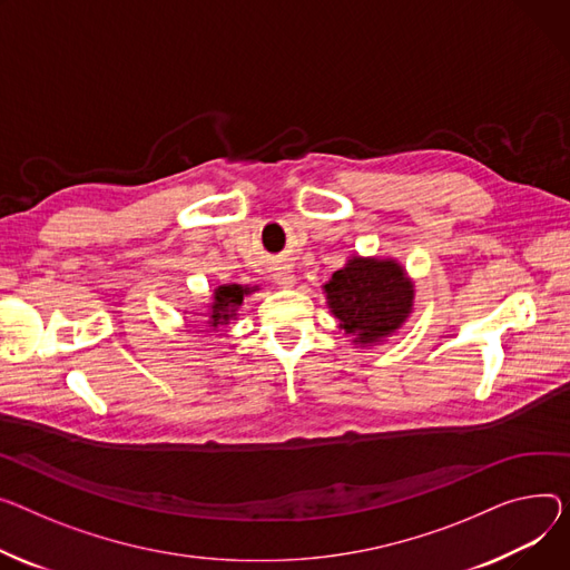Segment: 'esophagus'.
<instances>
[{
	"instance_id": "obj_1",
	"label": "esophagus",
	"mask_w": 570,
	"mask_h": 570,
	"mask_svg": "<svg viewBox=\"0 0 570 570\" xmlns=\"http://www.w3.org/2000/svg\"><path fill=\"white\" fill-rule=\"evenodd\" d=\"M275 282L284 288H291L295 284V275L288 271V268H279V273L275 275Z\"/></svg>"
}]
</instances>
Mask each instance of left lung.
Returning a JSON list of instances; mask_svg holds the SVG:
<instances>
[{"label": "left lung", "instance_id": "left-lung-1", "mask_svg": "<svg viewBox=\"0 0 570 570\" xmlns=\"http://www.w3.org/2000/svg\"><path fill=\"white\" fill-rule=\"evenodd\" d=\"M323 291L338 327L362 346L392 336L410 316L414 299L412 282L394 258L353 256Z\"/></svg>", "mask_w": 570, "mask_h": 570}]
</instances>
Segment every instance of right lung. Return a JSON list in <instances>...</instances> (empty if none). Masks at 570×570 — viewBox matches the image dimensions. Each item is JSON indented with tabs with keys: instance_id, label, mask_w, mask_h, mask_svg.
<instances>
[{
	"instance_id": "right-lung-1",
	"label": "right lung",
	"mask_w": 570,
	"mask_h": 570,
	"mask_svg": "<svg viewBox=\"0 0 570 570\" xmlns=\"http://www.w3.org/2000/svg\"><path fill=\"white\" fill-rule=\"evenodd\" d=\"M254 291L256 286H243V284H224L215 288V297L210 305V321H208L210 327L229 323L236 316V309L243 305V297Z\"/></svg>"
}]
</instances>
